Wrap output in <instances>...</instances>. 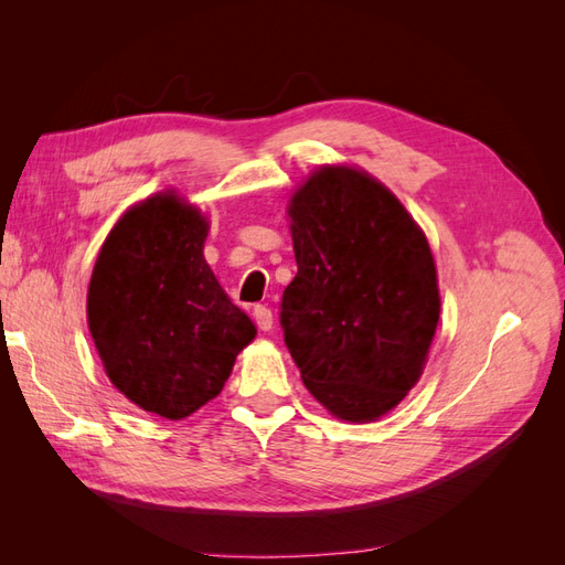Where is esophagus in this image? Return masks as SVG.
<instances>
[{"instance_id": "obj_1", "label": "esophagus", "mask_w": 565, "mask_h": 565, "mask_svg": "<svg viewBox=\"0 0 565 565\" xmlns=\"http://www.w3.org/2000/svg\"><path fill=\"white\" fill-rule=\"evenodd\" d=\"M252 316H254L256 324H259V330L268 332V330L273 328V313H270V309H268V306H264V303H259V306H254V311H252Z\"/></svg>"}]
</instances>
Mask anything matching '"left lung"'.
Segmentation results:
<instances>
[{
	"label": "left lung",
	"instance_id": "left-lung-1",
	"mask_svg": "<svg viewBox=\"0 0 565 565\" xmlns=\"http://www.w3.org/2000/svg\"><path fill=\"white\" fill-rule=\"evenodd\" d=\"M297 276L280 324L303 386L347 422H374L417 384L440 297L429 243L386 185L320 167L289 200Z\"/></svg>",
	"mask_w": 565,
	"mask_h": 565
}]
</instances>
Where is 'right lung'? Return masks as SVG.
<instances>
[{"label": "right lung", "instance_id": "obj_1", "mask_svg": "<svg viewBox=\"0 0 565 565\" xmlns=\"http://www.w3.org/2000/svg\"><path fill=\"white\" fill-rule=\"evenodd\" d=\"M207 231L193 204L156 193L117 221L89 282L87 320L106 374L167 419L216 398L256 334L204 262Z\"/></svg>", "mask_w": 565, "mask_h": 565}]
</instances>
